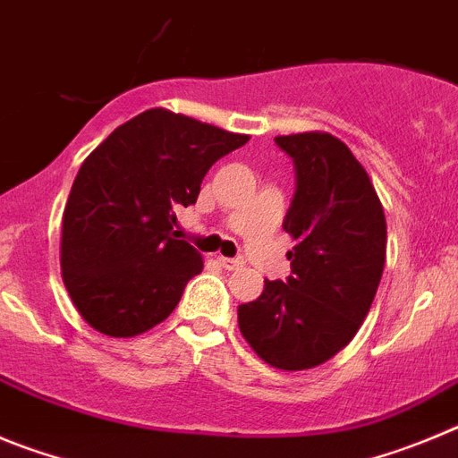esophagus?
<instances>
[{"label": "esophagus", "mask_w": 458, "mask_h": 458, "mask_svg": "<svg viewBox=\"0 0 458 458\" xmlns=\"http://www.w3.org/2000/svg\"><path fill=\"white\" fill-rule=\"evenodd\" d=\"M219 265L224 267V269L234 271V269H239V267H244V259L242 258H219Z\"/></svg>", "instance_id": "obj_1"}]
</instances>
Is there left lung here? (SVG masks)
Masks as SVG:
<instances>
[{
    "label": "left lung",
    "instance_id": "left-lung-1",
    "mask_svg": "<svg viewBox=\"0 0 458 458\" xmlns=\"http://www.w3.org/2000/svg\"><path fill=\"white\" fill-rule=\"evenodd\" d=\"M294 164L283 228L292 274L237 308L239 331L278 369H308L347 347L368 317L386 265V216L369 175L340 139L276 137Z\"/></svg>",
    "mask_w": 458,
    "mask_h": 458
}]
</instances>
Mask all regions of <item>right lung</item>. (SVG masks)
Returning a JSON list of instances; mask_svg holds the SVG:
<instances>
[{
    "label": "right lung",
    "mask_w": 458,
    "mask_h": 458,
    "mask_svg": "<svg viewBox=\"0 0 458 458\" xmlns=\"http://www.w3.org/2000/svg\"><path fill=\"white\" fill-rule=\"evenodd\" d=\"M246 134L148 109L114 130L81 164L61 230L70 299L96 331L131 337L166 319L203 258L173 233L205 173Z\"/></svg>",
    "instance_id": "right-lung-1"
}]
</instances>
